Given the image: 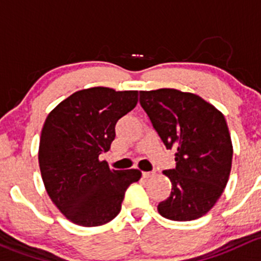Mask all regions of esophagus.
<instances>
[{
	"label": "esophagus",
	"mask_w": 261,
	"mask_h": 261,
	"mask_svg": "<svg viewBox=\"0 0 261 261\" xmlns=\"http://www.w3.org/2000/svg\"><path fill=\"white\" fill-rule=\"evenodd\" d=\"M142 176H143L144 178H149V177L154 176V172H142Z\"/></svg>",
	"instance_id": "esophagus-1"
}]
</instances>
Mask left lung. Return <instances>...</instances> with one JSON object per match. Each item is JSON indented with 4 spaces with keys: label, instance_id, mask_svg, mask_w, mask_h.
<instances>
[{
    "label": "left lung",
    "instance_id": "left-lung-1",
    "mask_svg": "<svg viewBox=\"0 0 261 261\" xmlns=\"http://www.w3.org/2000/svg\"><path fill=\"white\" fill-rule=\"evenodd\" d=\"M139 103L167 149H174L176 167L167 200L158 212L173 221H191L214 207L229 181L232 143L224 114L192 93L177 89L139 91Z\"/></svg>",
    "mask_w": 261,
    "mask_h": 261
}]
</instances>
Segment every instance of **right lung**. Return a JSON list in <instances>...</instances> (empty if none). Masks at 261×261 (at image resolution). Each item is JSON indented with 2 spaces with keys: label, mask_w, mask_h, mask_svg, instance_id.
Segmentation results:
<instances>
[{
  "label": "right lung",
  "mask_w": 261,
  "mask_h": 261,
  "mask_svg": "<svg viewBox=\"0 0 261 261\" xmlns=\"http://www.w3.org/2000/svg\"><path fill=\"white\" fill-rule=\"evenodd\" d=\"M138 101V91L95 87L79 90L47 115L39 165L47 195L61 214L80 226H99L120 212L138 170H111L99 155L111 149L115 124Z\"/></svg>",
  "instance_id": "add662e5"
}]
</instances>
